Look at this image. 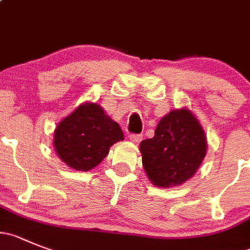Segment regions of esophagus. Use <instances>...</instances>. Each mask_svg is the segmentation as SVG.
<instances>
[{
    "instance_id": "34e87169",
    "label": "esophagus",
    "mask_w": 250,
    "mask_h": 250,
    "mask_svg": "<svg viewBox=\"0 0 250 250\" xmlns=\"http://www.w3.org/2000/svg\"><path fill=\"white\" fill-rule=\"evenodd\" d=\"M143 139V136L142 134H130L129 136V141L132 142V143H139V142Z\"/></svg>"
}]
</instances>
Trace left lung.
<instances>
[{
  "mask_svg": "<svg viewBox=\"0 0 250 250\" xmlns=\"http://www.w3.org/2000/svg\"><path fill=\"white\" fill-rule=\"evenodd\" d=\"M144 170L157 188L180 186L196 174L207 153L200 121L186 107L171 109L159 121L153 138L139 146Z\"/></svg>",
  "mask_w": 250,
  "mask_h": 250,
  "instance_id": "1",
  "label": "left lung"
}]
</instances>
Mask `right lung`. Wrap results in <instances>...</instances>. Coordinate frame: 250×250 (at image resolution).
I'll use <instances>...</instances> for the list:
<instances>
[{"label": "right lung", "instance_id": "obj_1", "mask_svg": "<svg viewBox=\"0 0 250 250\" xmlns=\"http://www.w3.org/2000/svg\"><path fill=\"white\" fill-rule=\"evenodd\" d=\"M125 136L120 125L97 102H83L58 123L54 149L69 167L88 171L100 164L109 148Z\"/></svg>", "mask_w": 250, "mask_h": 250}]
</instances>
